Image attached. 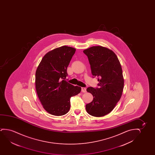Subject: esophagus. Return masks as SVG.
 Wrapping results in <instances>:
<instances>
[{"instance_id": "1", "label": "esophagus", "mask_w": 155, "mask_h": 155, "mask_svg": "<svg viewBox=\"0 0 155 155\" xmlns=\"http://www.w3.org/2000/svg\"><path fill=\"white\" fill-rule=\"evenodd\" d=\"M81 91L83 93H86V88L85 87H81Z\"/></svg>"}]
</instances>
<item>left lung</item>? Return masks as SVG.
I'll list each match as a JSON object with an SVG mask.
<instances>
[{
    "label": "left lung",
    "instance_id": "left-lung-1",
    "mask_svg": "<svg viewBox=\"0 0 155 155\" xmlns=\"http://www.w3.org/2000/svg\"><path fill=\"white\" fill-rule=\"evenodd\" d=\"M83 52L89 60L92 75L99 82L97 88H87L93 100L86 104V110L91 116L103 117L114 109L121 98L124 87L121 64L115 53L105 47L94 46Z\"/></svg>",
    "mask_w": 155,
    "mask_h": 155
}]
</instances>
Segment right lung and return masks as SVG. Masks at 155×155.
Here are the masks:
<instances>
[{
  "label": "right lung",
  "mask_w": 155,
  "mask_h": 155,
  "mask_svg": "<svg viewBox=\"0 0 155 155\" xmlns=\"http://www.w3.org/2000/svg\"><path fill=\"white\" fill-rule=\"evenodd\" d=\"M76 51L72 47L62 46L48 52L43 57L35 73L36 93L43 108L55 116H61L70 108V98L81 91V87L64 79Z\"/></svg>",
  "instance_id": "obj_1"
}]
</instances>
